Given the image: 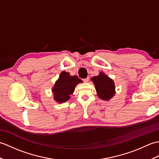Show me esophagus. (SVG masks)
Here are the masks:
<instances>
[{"instance_id": "obj_1", "label": "esophagus", "mask_w": 159, "mask_h": 159, "mask_svg": "<svg viewBox=\"0 0 159 159\" xmlns=\"http://www.w3.org/2000/svg\"><path fill=\"white\" fill-rule=\"evenodd\" d=\"M89 78H88V77H87V78H86V79H83V81H84V82H85V83H87V82H88V81H89Z\"/></svg>"}]
</instances>
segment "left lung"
Returning a JSON list of instances; mask_svg holds the SVG:
<instances>
[{
	"label": "left lung",
	"mask_w": 159,
	"mask_h": 159,
	"mask_svg": "<svg viewBox=\"0 0 159 159\" xmlns=\"http://www.w3.org/2000/svg\"><path fill=\"white\" fill-rule=\"evenodd\" d=\"M92 80L98 96L100 99L109 100L116 93V87L113 80L103 72H100L98 76L92 77Z\"/></svg>",
	"instance_id": "obj_1"
}]
</instances>
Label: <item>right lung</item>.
I'll return each instance as SVG.
<instances>
[{
	"instance_id": "right-lung-1",
	"label": "right lung",
	"mask_w": 159,
	"mask_h": 159,
	"mask_svg": "<svg viewBox=\"0 0 159 159\" xmlns=\"http://www.w3.org/2000/svg\"><path fill=\"white\" fill-rule=\"evenodd\" d=\"M80 83H82V80L77 76H70L69 72L63 71L52 89L54 100L59 103L66 102L70 98L75 87Z\"/></svg>"
}]
</instances>
